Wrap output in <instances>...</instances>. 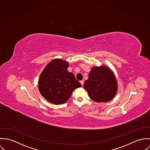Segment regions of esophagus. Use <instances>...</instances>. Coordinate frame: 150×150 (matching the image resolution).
I'll return each instance as SVG.
<instances>
[{"mask_svg":"<svg viewBox=\"0 0 150 150\" xmlns=\"http://www.w3.org/2000/svg\"><path fill=\"white\" fill-rule=\"evenodd\" d=\"M80 82H81V83L82 86H83V84H84V81H81Z\"/></svg>","mask_w":150,"mask_h":150,"instance_id":"esophagus-1","label":"esophagus"}]
</instances>
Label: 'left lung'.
<instances>
[{
    "label": "left lung",
    "instance_id": "8db88e82",
    "mask_svg": "<svg viewBox=\"0 0 150 150\" xmlns=\"http://www.w3.org/2000/svg\"><path fill=\"white\" fill-rule=\"evenodd\" d=\"M84 88L91 100L97 102H106L116 95L117 83L115 75L108 67H93L88 79L84 83Z\"/></svg>",
    "mask_w": 150,
    "mask_h": 150
}]
</instances>
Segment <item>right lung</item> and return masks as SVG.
I'll return each instance as SVG.
<instances>
[{
  "label": "right lung",
  "instance_id": "obj_1",
  "mask_svg": "<svg viewBox=\"0 0 150 150\" xmlns=\"http://www.w3.org/2000/svg\"><path fill=\"white\" fill-rule=\"evenodd\" d=\"M68 62L54 59L42 71L38 81V89L45 99L54 104H62L73 91L82 86L75 75L68 71Z\"/></svg>",
  "mask_w": 150,
  "mask_h": 150
}]
</instances>
